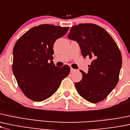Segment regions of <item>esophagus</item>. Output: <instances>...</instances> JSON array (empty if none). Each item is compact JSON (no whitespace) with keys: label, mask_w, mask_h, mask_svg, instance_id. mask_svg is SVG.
I'll list each match as a JSON object with an SVG mask.
<instances>
[{"label":"esophagus","mask_w":130,"mask_h":130,"mask_svg":"<svg viewBox=\"0 0 130 130\" xmlns=\"http://www.w3.org/2000/svg\"><path fill=\"white\" fill-rule=\"evenodd\" d=\"M76 71L75 69H73V68H70V72L71 73H73V72H75Z\"/></svg>","instance_id":"esophagus-1"}]
</instances>
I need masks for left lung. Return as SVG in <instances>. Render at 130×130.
<instances>
[{
	"label": "left lung",
	"instance_id": "1",
	"mask_svg": "<svg viewBox=\"0 0 130 130\" xmlns=\"http://www.w3.org/2000/svg\"><path fill=\"white\" fill-rule=\"evenodd\" d=\"M68 38L78 42L84 58L92 60L88 73L80 70L82 79L75 84L77 92L90 103L103 100L119 80L122 58L117 43L105 29L93 24L73 26Z\"/></svg>",
	"mask_w": 130,
	"mask_h": 130
}]
</instances>
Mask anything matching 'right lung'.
I'll return each mask as SVG.
<instances>
[{
	"mask_svg": "<svg viewBox=\"0 0 130 130\" xmlns=\"http://www.w3.org/2000/svg\"><path fill=\"white\" fill-rule=\"evenodd\" d=\"M69 29L42 24L25 32L15 44L12 70L19 87L29 99L42 102L50 97L69 75V65L58 67L52 61L55 42Z\"/></svg>",
	"mask_w": 130,
	"mask_h": 130,
	"instance_id": "add662e5",
	"label": "right lung"
}]
</instances>
